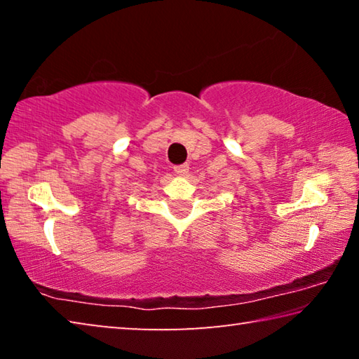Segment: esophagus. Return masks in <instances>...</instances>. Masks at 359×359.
<instances>
[{"label":"esophagus","mask_w":359,"mask_h":359,"mask_svg":"<svg viewBox=\"0 0 359 359\" xmlns=\"http://www.w3.org/2000/svg\"><path fill=\"white\" fill-rule=\"evenodd\" d=\"M188 169H190V166L187 165V163H184V165H177L174 166V172L177 175H185L188 172Z\"/></svg>","instance_id":"34e87169"}]
</instances>
